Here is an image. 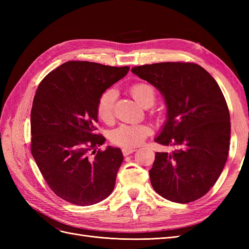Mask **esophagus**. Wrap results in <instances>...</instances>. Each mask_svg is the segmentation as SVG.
Returning <instances> with one entry per match:
<instances>
[{"mask_svg":"<svg viewBox=\"0 0 249 249\" xmlns=\"http://www.w3.org/2000/svg\"><path fill=\"white\" fill-rule=\"evenodd\" d=\"M135 150H136V149L133 148V147H124L123 148V154H124V156H129L132 153H134Z\"/></svg>","mask_w":249,"mask_h":249,"instance_id":"1","label":"esophagus"}]
</instances>
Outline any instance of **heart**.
<instances>
[{
    "label": "heart",
    "instance_id": "1",
    "mask_svg": "<svg viewBox=\"0 0 249 249\" xmlns=\"http://www.w3.org/2000/svg\"><path fill=\"white\" fill-rule=\"evenodd\" d=\"M131 94L140 106L153 105L155 101V90L147 83H135L130 88ZM117 91L109 88L99 99L97 115L105 123H110L114 116V105ZM152 133V129L146 124H122L111 133V141L116 145L124 147H135L140 145Z\"/></svg>",
    "mask_w": 249,
    "mask_h": 249
}]
</instances>
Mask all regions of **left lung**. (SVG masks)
Segmentation results:
<instances>
[{"mask_svg":"<svg viewBox=\"0 0 249 249\" xmlns=\"http://www.w3.org/2000/svg\"><path fill=\"white\" fill-rule=\"evenodd\" d=\"M132 72L163 95L167 119L155 141L171 145L156 153L150 183L162 197L187 203L214 186L227 162L231 117L214 78L189 62H162L133 67Z\"/></svg>","mask_w":249,"mask_h":249,"instance_id":"left-lung-1","label":"left lung"}]
</instances>
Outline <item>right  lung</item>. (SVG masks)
Masks as SVG:
<instances>
[{
  "mask_svg": "<svg viewBox=\"0 0 249 249\" xmlns=\"http://www.w3.org/2000/svg\"><path fill=\"white\" fill-rule=\"evenodd\" d=\"M129 70L69 61L51 71L36 90L31 153L53 192L73 205L91 206L114 189L124 156L118 147L96 150L106 141L96 134L97 103Z\"/></svg>",
  "mask_w": 249,
  "mask_h": 249,
  "instance_id": "add662e5",
  "label": "right lung"
}]
</instances>
